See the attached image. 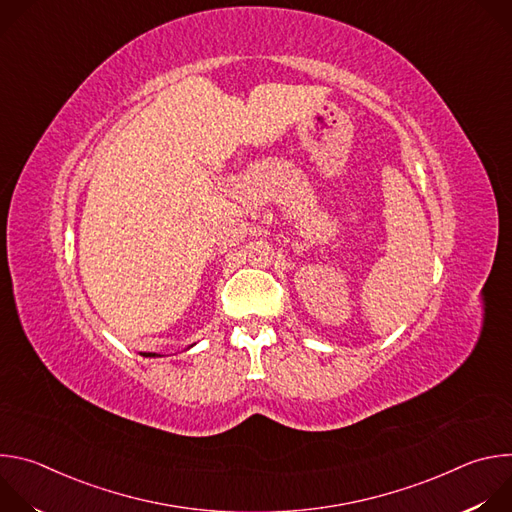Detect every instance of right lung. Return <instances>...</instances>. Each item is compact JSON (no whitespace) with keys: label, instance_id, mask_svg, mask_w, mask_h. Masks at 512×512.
<instances>
[{"label":"right lung","instance_id":"add662e5","mask_svg":"<svg viewBox=\"0 0 512 512\" xmlns=\"http://www.w3.org/2000/svg\"><path fill=\"white\" fill-rule=\"evenodd\" d=\"M192 346H194V344H190V346H188V348H192ZM150 356H158V354H156V352H154V354H150Z\"/></svg>","mask_w":512,"mask_h":512}]
</instances>
